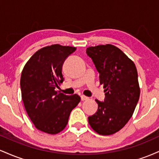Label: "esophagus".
I'll return each instance as SVG.
<instances>
[{
  "label": "esophagus",
  "mask_w": 159,
  "mask_h": 159,
  "mask_svg": "<svg viewBox=\"0 0 159 159\" xmlns=\"http://www.w3.org/2000/svg\"><path fill=\"white\" fill-rule=\"evenodd\" d=\"M81 100L82 101H86V100H87L88 99V97H87V96H84V95H82V96H81Z\"/></svg>",
  "instance_id": "1"
}]
</instances>
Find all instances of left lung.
I'll list each match as a JSON object with an SVG mask.
<instances>
[{
	"instance_id": "1",
	"label": "left lung",
	"mask_w": 159,
	"mask_h": 159,
	"mask_svg": "<svg viewBox=\"0 0 159 159\" xmlns=\"http://www.w3.org/2000/svg\"><path fill=\"white\" fill-rule=\"evenodd\" d=\"M87 54L99 72L105 93V101L96 99L97 112L88 122L96 133L110 135L123 129L134 113L140 92L138 71L134 62L115 45L89 47Z\"/></svg>"
}]
</instances>
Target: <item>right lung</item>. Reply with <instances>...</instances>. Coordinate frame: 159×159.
Listing matches in <instances>:
<instances>
[{
  "label": "right lung",
  "mask_w": 159,
  "mask_h": 159,
  "mask_svg": "<svg viewBox=\"0 0 159 159\" xmlns=\"http://www.w3.org/2000/svg\"><path fill=\"white\" fill-rule=\"evenodd\" d=\"M75 47L54 44L38 50L24 66L21 76V98L37 129L50 134L66 126L71 111L81 101L77 94L66 96L55 90L63 81L62 66Z\"/></svg>",
  "instance_id": "1"
}]
</instances>
